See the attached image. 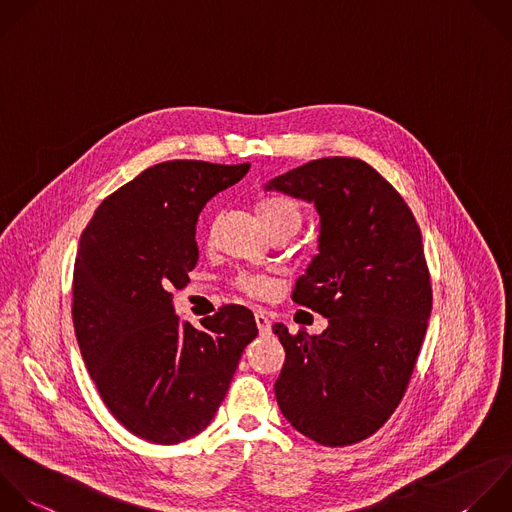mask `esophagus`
Masks as SVG:
<instances>
[{
	"mask_svg": "<svg viewBox=\"0 0 512 512\" xmlns=\"http://www.w3.org/2000/svg\"><path fill=\"white\" fill-rule=\"evenodd\" d=\"M256 326H258L260 334H270L272 332V322H270V318L262 310L256 312Z\"/></svg>",
	"mask_w": 512,
	"mask_h": 512,
	"instance_id": "obj_1",
	"label": "esophagus"
}]
</instances>
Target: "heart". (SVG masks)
<instances>
[{"label":"heart","mask_w":512,"mask_h":512,"mask_svg":"<svg viewBox=\"0 0 512 512\" xmlns=\"http://www.w3.org/2000/svg\"><path fill=\"white\" fill-rule=\"evenodd\" d=\"M260 218L268 232H272L276 228H284L294 234L304 220V212L296 200L286 198V196H272L260 204ZM234 286L248 296L260 298V296L270 294L274 282L270 276H264V274L242 272L236 276Z\"/></svg>","instance_id":"obj_1"}]
</instances>
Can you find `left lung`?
<instances>
[{"instance_id":"8db88e82","label":"left lung","mask_w":512,"mask_h":512,"mask_svg":"<svg viewBox=\"0 0 512 512\" xmlns=\"http://www.w3.org/2000/svg\"><path fill=\"white\" fill-rule=\"evenodd\" d=\"M266 190L314 202L320 214V254L292 300L328 318L320 336L272 326L286 350L278 406L318 444L360 442L400 404L426 334L432 288L420 228L402 196L358 158L312 160Z\"/></svg>"}]
</instances>
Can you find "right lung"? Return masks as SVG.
<instances>
[{"mask_svg": "<svg viewBox=\"0 0 512 512\" xmlns=\"http://www.w3.org/2000/svg\"><path fill=\"white\" fill-rule=\"evenodd\" d=\"M248 170L156 164L110 194L80 238L72 284L80 352L114 418L148 442L178 444L204 430L258 334L240 304L206 316L202 330L172 306V290L198 262V214Z\"/></svg>", "mask_w": 512, "mask_h": 512, "instance_id": "1", "label": "right lung"}]
</instances>
